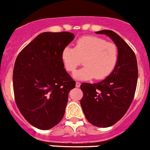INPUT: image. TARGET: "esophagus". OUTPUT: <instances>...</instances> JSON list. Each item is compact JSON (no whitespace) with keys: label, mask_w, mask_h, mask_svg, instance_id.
Returning a JSON list of instances; mask_svg holds the SVG:
<instances>
[{"label":"esophagus","mask_w":150,"mask_h":150,"mask_svg":"<svg viewBox=\"0 0 150 150\" xmlns=\"http://www.w3.org/2000/svg\"><path fill=\"white\" fill-rule=\"evenodd\" d=\"M79 86H80V83H79V82H76V88H79Z\"/></svg>","instance_id":"34e87169"}]
</instances>
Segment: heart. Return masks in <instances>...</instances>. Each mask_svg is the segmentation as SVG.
Masks as SVG:
<instances>
[{
    "label": "heart",
    "instance_id": "1",
    "mask_svg": "<svg viewBox=\"0 0 150 150\" xmlns=\"http://www.w3.org/2000/svg\"><path fill=\"white\" fill-rule=\"evenodd\" d=\"M64 67L73 72L83 63L84 67L74 72V77L88 80L103 79L113 71L118 62V49L114 43L95 36H86L76 41L75 48L67 46L62 53Z\"/></svg>",
    "mask_w": 150,
    "mask_h": 150
}]
</instances>
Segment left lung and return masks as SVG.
<instances>
[{"instance_id":"8db88e82","label":"left lung","mask_w":150,"mask_h":150,"mask_svg":"<svg viewBox=\"0 0 150 150\" xmlns=\"http://www.w3.org/2000/svg\"><path fill=\"white\" fill-rule=\"evenodd\" d=\"M118 49V62L112 73L98 83H83L80 100L85 116L93 125L107 128L117 122L126 113L137 87L138 69L135 54L124 40L114 31L102 30Z\"/></svg>"}]
</instances>
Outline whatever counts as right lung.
<instances>
[{"label":"right lung","instance_id":"obj_1","mask_svg":"<svg viewBox=\"0 0 150 150\" xmlns=\"http://www.w3.org/2000/svg\"><path fill=\"white\" fill-rule=\"evenodd\" d=\"M74 38L67 31L41 33L16 58L13 76L16 103L38 129H50L60 122L68 93L75 88L62 59V51Z\"/></svg>","mask_w":150,"mask_h":150}]
</instances>
